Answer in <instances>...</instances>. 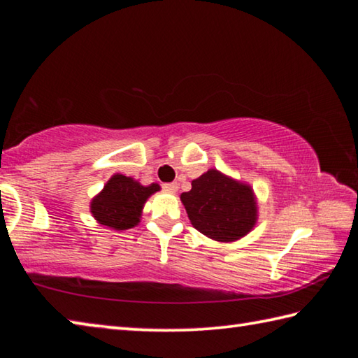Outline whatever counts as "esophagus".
Here are the masks:
<instances>
[{
  "label": "esophagus",
  "mask_w": 358,
  "mask_h": 358,
  "mask_svg": "<svg viewBox=\"0 0 358 358\" xmlns=\"http://www.w3.org/2000/svg\"><path fill=\"white\" fill-rule=\"evenodd\" d=\"M162 189L167 191L169 194H175L178 191V185L177 183H164L162 185Z\"/></svg>",
  "instance_id": "1"
}]
</instances>
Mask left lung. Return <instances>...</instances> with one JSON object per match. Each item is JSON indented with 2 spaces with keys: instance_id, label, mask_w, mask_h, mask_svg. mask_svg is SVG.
<instances>
[{
  "instance_id": "8db88e82",
  "label": "left lung",
  "mask_w": 358,
  "mask_h": 358,
  "mask_svg": "<svg viewBox=\"0 0 358 358\" xmlns=\"http://www.w3.org/2000/svg\"><path fill=\"white\" fill-rule=\"evenodd\" d=\"M191 191L180 196L189 221L199 232L216 241L240 240L257 221V202L250 185L216 169L192 180Z\"/></svg>"
}]
</instances>
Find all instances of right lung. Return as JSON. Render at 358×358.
I'll use <instances>...</instances> for the list:
<instances>
[{
	"mask_svg": "<svg viewBox=\"0 0 358 358\" xmlns=\"http://www.w3.org/2000/svg\"><path fill=\"white\" fill-rule=\"evenodd\" d=\"M159 189V185L156 183L143 186L134 178L115 173L106 183L104 189L90 203V210L102 226L115 230L136 227L141 222L147 199Z\"/></svg>",
	"mask_w": 358,
	"mask_h": 358,
	"instance_id": "right-lung-1",
	"label": "right lung"
}]
</instances>
